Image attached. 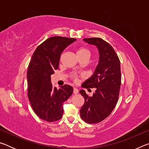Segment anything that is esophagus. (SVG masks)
<instances>
[{"instance_id":"34e87169","label":"esophagus","mask_w":149,"mask_h":149,"mask_svg":"<svg viewBox=\"0 0 149 149\" xmlns=\"http://www.w3.org/2000/svg\"><path fill=\"white\" fill-rule=\"evenodd\" d=\"M73 92H74V94H77V93H79V91H78L77 88H74V91Z\"/></svg>"}]
</instances>
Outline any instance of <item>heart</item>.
I'll list each match as a JSON object with an SVG mask.
<instances>
[{
	"label": "heart",
	"mask_w": 149,
	"mask_h": 149,
	"mask_svg": "<svg viewBox=\"0 0 149 149\" xmlns=\"http://www.w3.org/2000/svg\"><path fill=\"white\" fill-rule=\"evenodd\" d=\"M77 54L79 60L81 59H89L91 56V51L89 49L86 47H80L77 50ZM70 78L74 83L79 81V75L75 73H72L70 75Z\"/></svg>",
	"instance_id": "1"
}]
</instances>
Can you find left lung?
<instances>
[{
    "label": "left lung",
    "instance_id": "obj_1",
    "mask_svg": "<svg viewBox=\"0 0 149 149\" xmlns=\"http://www.w3.org/2000/svg\"><path fill=\"white\" fill-rule=\"evenodd\" d=\"M84 40L97 47L100 59L94 74L81 85L88 89L94 88L95 91L92 97L84 90L79 91L85 99L80 115L86 123H97L111 114L118 102L121 86L120 62L113 47L104 40L98 37Z\"/></svg>",
    "mask_w": 149,
    "mask_h": 149
}]
</instances>
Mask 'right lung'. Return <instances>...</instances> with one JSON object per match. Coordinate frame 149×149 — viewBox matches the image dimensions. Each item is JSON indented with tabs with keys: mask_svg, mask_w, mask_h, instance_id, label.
I'll list each match as a JSON object with an SVG mask.
<instances>
[{
	"mask_svg": "<svg viewBox=\"0 0 149 149\" xmlns=\"http://www.w3.org/2000/svg\"><path fill=\"white\" fill-rule=\"evenodd\" d=\"M75 41L60 36L50 37L37 47L30 60L27 73V96L35 114L47 122L61 119L63 103L73 93V87L68 85L60 89L52 86L50 76L58 69L63 50Z\"/></svg>",
	"mask_w": 149,
	"mask_h": 149,
	"instance_id": "obj_1",
	"label": "right lung"
}]
</instances>
